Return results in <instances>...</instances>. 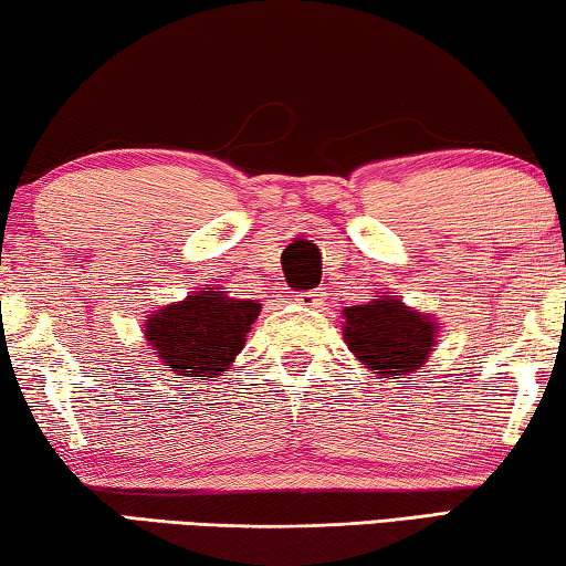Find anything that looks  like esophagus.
<instances>
[{"mask_svg":"<svg viewBox=\"0 0 566 566\" xmlns=\"http://www.w3.org/2000/svg\"><path fill=\"white\" fill-rule=\"evenodd\" d=\"M324 298V289H314V291H301L298 293V301L303 303V306H316L318 301Z\"/></svg>","mask_w":566,"mask_h":566,"instance_id":"1","label":"esophagus"}]
</instances>
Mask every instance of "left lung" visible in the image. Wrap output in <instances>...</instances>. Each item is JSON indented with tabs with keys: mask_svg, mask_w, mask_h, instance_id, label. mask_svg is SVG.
<instances>
[{
	"mask_svg": "<svg viewBox=\"0 0 566 566\" xmlns=\"http://www.w3.org/2000/svg\"><path fill=\"white\" fill-rule=\"evenodd\" d=\"M344 339L355 357L388 378L419 370L439 332L429 316L385 296L344 308Z\"/></svg>",
	"mask_w": 566,
	"mask_h": 566,
	"instance_id": "1",
	"label": "left lung"
}]
</instances>
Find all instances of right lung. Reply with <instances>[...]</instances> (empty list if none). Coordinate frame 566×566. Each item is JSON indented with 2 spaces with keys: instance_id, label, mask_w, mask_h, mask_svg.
<instances>
[{
  "instance_id": "obj_1",
  "label": "right lung",
  "mask_w": 566,
  "mask_h": 566,
  "mask_svg": "<svg viewBox=\"0 0 566 566\" xmlns=\"http://www.w3.org/2000/svg\"><path fill=\"white\" fill-rule=\"evenodd\" d=\"M258 314V301L227 298L224 291L207 289L153 314L145 337L174 373L207 380L229 370Z\"/></svg>"
}]
</instances>
